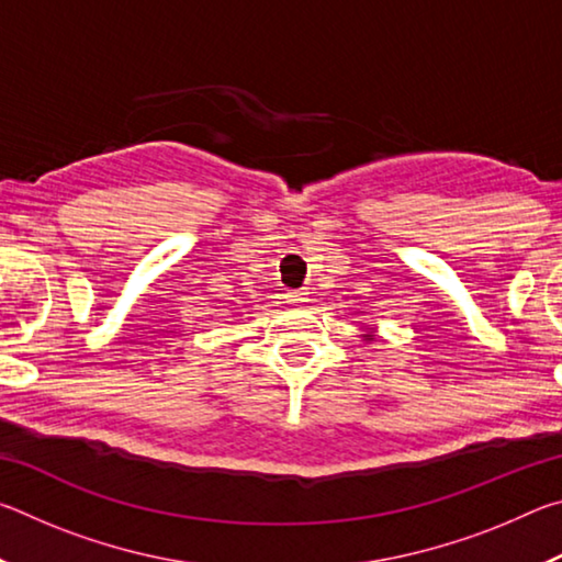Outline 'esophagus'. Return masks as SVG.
Segmentation results:
<instances>
[{
    "label": "esophagus",
    "mask_w": 562,
    "mask_h": 562,
    "mask_svg": "<svg viewBox=\"0 0 562 562\" xmlns=\"http://www.w3.org/2000/svg\"><path fill=\"white\" fill-rule=\"evenodd\" d=\"M310 297H312V292H310L307 288L290 292V302H292V304H307V302H310Z\"/></svg>",
    "instance_id": "34e87169"
}]
</instances>
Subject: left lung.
Returning <instances> with one entry per match:
<instances>
[{
	"label": "left lung",
	"mask_w": 562,
	"mask_h": 562,
	"mask_svg": "<svg viewBox=\"0 0 562 562\" xmlns=\"http://www.w3.org/2000/svg\"><path fill=\"white\" fill-rule=\"evenodd\" d=\"M361 337H364V339H367V341H372V339H374V337H376V335H374V331H367V335H361Z\"/></svg>",
	"instance_id": "8db88e82"
}]
</instances>
